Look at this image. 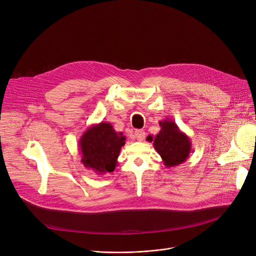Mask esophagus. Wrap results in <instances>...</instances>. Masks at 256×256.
I'll use <instances>...</instances> for the list:
<instances>
[{
	"instance_id": "34e87169",
	"label": "esophagus",
	"mask_w": 256,
	"mask_h": 256,
	"mask_svg": "<svg viewBox=\"0 0 256 256\" xmlns=\"http://www.w3.org/2000/svg\"><path fill=\"white\" fill-rule=\"evenodd\" d=\"M134 136H136V138L138 140L142 142V140H144L146 132H144L142 130H136L134 132Z\"/></svg>"
}]
</instances>
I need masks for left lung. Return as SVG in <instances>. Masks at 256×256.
Returning <instances> with one entry per match:
<instances>
[{"label": "left lung", "mask_w": 256, "mask_h": 256, "mask_svg": "<svg viewBox=\"0 0 256 256\" xmlns=\"http://www.w3.org/2000/svg\"><path fill=\"white\" fill-rule=\"evenodd\" d=\"M161 130L151 142L154 148L161 156L163 164L175 167L186 161L192 151V142L190 136L181 132L178 126L170 118L159 122Z\"/></svg>", "instance_id": "1"}]
</instances>
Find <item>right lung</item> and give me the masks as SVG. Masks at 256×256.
I'll return each mask as SVG.
<instances>
[{
	"label": "right lung",
	"instance_id": "right-lung-1",
	"mask_svg": "<svg viewBox=\"0 0 256 256\" xmlns=\"http://www.w3.org/2000/svg\"><path fill=\"white\" fill-rule=\"evenodd\" d=\"M124 140L122 132H116L109 122L89 126L79 140L83 165L98 175L112 172Z\"/></svg>",
	"mask_w": 256,
	"mask_h": 256
}]
</instances>
